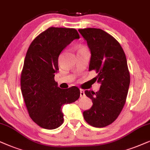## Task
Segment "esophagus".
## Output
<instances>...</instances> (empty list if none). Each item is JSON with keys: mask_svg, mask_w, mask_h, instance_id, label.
<instances>
[{"mask_svg": "<svg viewBox=\"0 0 150 150\" xmlns=\"http://www.w3.org/2000/svg\"><path fill=\"white\" fill-rule=\"evenodd\" d=\"M85 96L84 91L82 90V89H80V97H84Z\"/></svg>", "mask_w": 150, "mask_h": 150, "instance_id": "esophagus-1", "label": "esophagus"}]
</instances>
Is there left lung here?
Instances as JSON below:
<instances>
[{
	"label": "left lung",
	"mask_w": 150,
	"mask_h": 150,
	"mask_svg": "<svg viewBox=\"0 0 150 150\" xmlns=\"http://www.w3.org/2000/svg\"><path fill=\"white\" fill-rule=\"evenodd\" d=\"M91 52L89 71L98 75L100 90L85 91L93 106L83 112L84 120L95 127H105L114 122L126 102L130 83L125 54L114 37L98 28L78 30Z\"/></svg>",
	"instance_id": "left-lung-1"
}]
</instances>
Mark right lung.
<instances>
[{
	"instance_id": "1",
	"label": "right lung",
	"mask_w": 150,
	"mask_h": 150,
	"mask_svg": "<svg viewBox=\"0 0 150 150\" xmlns=\"http://www.w3.org/2000/svg\"><path fill=\"white\" fill-rule=\"evenodd\" d=\"M79 35L74 28L50 27L30 45L21 75V89L32 120L41 127L54 129L64 122L62 107L79 99L77 86L62 89L54 81L60 53Z\"/></svg>"
}]
</instances>
